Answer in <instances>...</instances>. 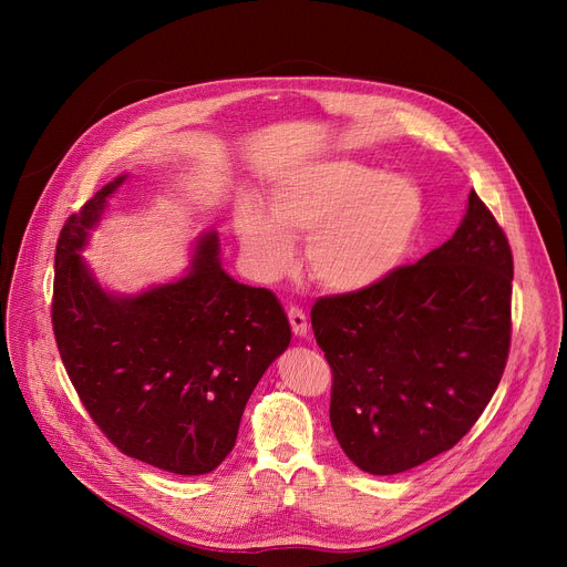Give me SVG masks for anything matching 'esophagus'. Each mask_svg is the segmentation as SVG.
Returning a JSON list of instances; mask_svg holds the SVG:
<instances>
[{
  "label": "esophagus",
  "mask_w": 567,
  "mask_h": 567,
  "mask_svg": "<svg viewBox=\"0 0 567 567\" xmlns=\"http://www.w3.org/2000/svg\"><path fill=\"white\" fill-rule=\"evenodd\" d=\"M287 316H289V322H291V330H293V334H296V337H305V334H307V330H309V322H307L305 311H302L300 307H289Z\"/></svg>",
  "instance_id": "1"
}]
</instances>
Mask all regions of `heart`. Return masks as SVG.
Masks as SVG:
<instances>
[{"instance_id":"1","label":"heart","mask_w":567,"mask_h":567,"mask_svg":"<svg viewBox=\"0 0 567 567\" xmlns=\"http://www.w3.org/2000/svg\"><path fill=\"white\" fill-rule=\"evenodd\" d=\"M267 208L247 197L235 213L239 247L262 276L287 271L291 239L309 237L313 280L334 293H359L406 262L422 226L424 197L401 175L328 161L276 184Z\"/></svg>"}]
</instances>
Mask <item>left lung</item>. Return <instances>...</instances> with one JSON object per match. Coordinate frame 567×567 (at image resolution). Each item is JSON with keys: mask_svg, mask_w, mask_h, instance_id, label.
I'll list each match as a JSON object with an SVG mask.
<instances>
[{"mask_svg": "<svg viewBox=\"0 0 567 567\" xmlns=\"http://www.w3.org/2000/svg\"><path fill=\"white\" fill-rule=\"evenodd\" d=\"M507 235L471 190L451 239L359 293L318 298L311 330L332 368L330 422L365 473L453 449L492 401L512 343Z\"/></svg>", "mask_w": 567, "mask_h": 567, "instance_id": "left-lung-1", "label": "left lung"}]
</instances>
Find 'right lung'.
I'll use <instances>...</instances> for the list:
<instances>
[{"instance_id": "right-lung-1", "label": "right lung", "mask_w": 567, "mask_h": 567, "mask_svg": "<svg viewBox=\"0 0 567 567\" xmlns=\"http://www.w3.org/2000/svg\"><path fill=\"white\" fill-rule=\"evenodd\" d=\"M125 175L60 230L53 332L83 406L125 455L179 475L215 471L233 451L247 401L291 341L278 298L233 280L215 230L188 274L136 296L105 291L80 256Z\"/></svg>"}]
</instances>
